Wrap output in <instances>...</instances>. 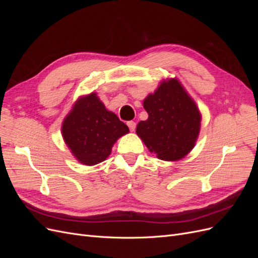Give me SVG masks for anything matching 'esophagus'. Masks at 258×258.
<instances>
[{"label": "esophagus", "instance_id": "esophagus-1", "mask_svg": "<svg viewBox=\"0 0 258 258\" xmlns=\"http://www.w3.org/2000/svg\"><path fill=\"white\" fill-rule=\"evenodd\" d=\"M127 124H128L130 131H135L136 130V122L135 121H128Z\"/></svg>", "mask_w": 258, "mask_h": 258}]
</instances>
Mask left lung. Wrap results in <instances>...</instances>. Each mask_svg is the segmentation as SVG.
<instances>
[{
    "label": "left lung",
    "mask_w": 258,
    "mask_h": 258,
    "mask_svg": "<svg viewBox=\"0 0 258 258\" xmlns=\"http://www.w3.org/2000/svg\"><path fill=\"white\" fill-rule=\"evenodd\" d=\"M143 107L148 118L137 126V135L148 151L165 161H177L196 145L201 113L176 77L162 80L150 93Z\"/></svg>",
    "instance_id": "8db88e82"
}]
</instances>
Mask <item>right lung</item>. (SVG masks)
<instances>
[{"label": "right lung", "mask_w": 258, "mask_h": 258, "mask_svg": "<svg viewBox=\"0 0 258 258\" xmlns=\"http://www.w3.org/2000/svg\"><path fill=\"white\" fill-rule=\"evenodd\" d=\"M128 132L127 124L107 110L96 92L77 99L61 126L70 152L85 166L104 161L117 140Z\"/></svg>", "instance_id": "right-lung-1"}]
</instances>
